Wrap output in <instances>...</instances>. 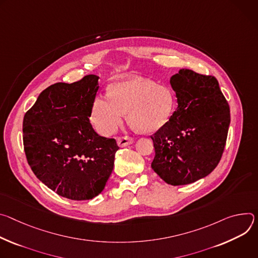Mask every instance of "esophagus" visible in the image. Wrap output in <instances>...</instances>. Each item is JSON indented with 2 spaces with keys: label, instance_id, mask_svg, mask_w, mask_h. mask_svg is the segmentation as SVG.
<instances>
[{
  "label": "esophagus",
  "instance_id": "esophagus-1",
  "mask_svg": "<svg viewBox=\"0 0 258 258\" xmlns=\"http://www.w3.org/2000/svg\"><path fill=\"white\" fill-rule=\"evenodd\" d=\"M134 142V139L131 138V137H128V136H124V137H119L117 139V144L120 148H124V147H127L129 145H132Z\"/></svg>",
  "mask_w": 258,
  "mask_h": 258
}]
</instances>
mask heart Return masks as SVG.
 I'll return each mask as SVG.
<instances>
[{"label":"heart","instance_id":"b5f03b06","mask_svg":"<svg viewBox=\"0 0 258 258\" xmlns=\"http://www.w3.org/2000/svg\"><path fill=\"white\" fill-rule=\"evenodd\" d=\"M107 95L94 98L90 113L91 123L102 135L116 131L124 113H127V122L136 132H157L169 122L176 106L172 89L141 78L111 84Z\"/></svg>","mask_w":258,"mask_h":258}]
</instances>
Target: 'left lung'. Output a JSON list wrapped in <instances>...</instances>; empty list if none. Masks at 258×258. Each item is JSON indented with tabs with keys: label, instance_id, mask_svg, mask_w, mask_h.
Returning a JSON list of instances; mask_svg holds the SVG:
<instances>
[{
	"label": "left lung",
	"instance_id": "obj_1",
	"mask_svg": "<svg viewBox=\"0 0 258 258\" xmlns=\"http://www.w3.org/2000/svg\"><path fill=\"white\" fill-rule=\"evenodd\" d=\"M177 108L151 138L152 168L168 184L184 185L210 174L220 161L231 122L217 80L182 69L171 77Z\"/></svg>",
	"mask_w": 258,
	"mask_h": 258
}]
</instances>
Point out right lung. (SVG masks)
Wrapping results in <instances>:
<instances>
[{
	"instance_id": "add662e5",
	"label": "right lung",
	"mask_w": 258,
	"mask_h": 258,
	"mask_svg": "<svg viewBox=\"0 0 258 258\" xmlns=\"http://www.w3.org/2000/svg\"><path fill=\"white\" fill-rule=\"evenodd\" d=\"M98 76L56 83L40 93L23 118V146L33 172L47 187L70 200L99 195L119 150L113 138L98 135L89 122Z\"/></svg>"
}]
</instances>
